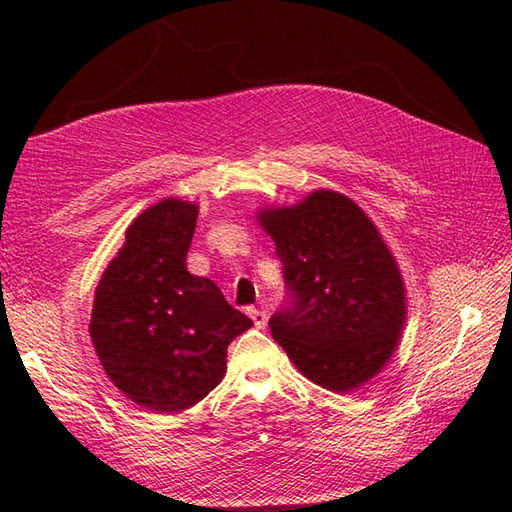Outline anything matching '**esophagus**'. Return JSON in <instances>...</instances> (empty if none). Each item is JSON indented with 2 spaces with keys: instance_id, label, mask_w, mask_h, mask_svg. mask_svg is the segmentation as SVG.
Masks as SVG:
<instances>
[{
  "instance_id": "34e87169",
  "label": "esophagus",
  "mask_w": 512,
  "mask_h": 512,
  "mask_svg": "<svg viewBox=\"0 0 512 512\" xmlns=\"http://www.w3.org/2000/svg\"><path fill=\"white\" fill-rule=\"evenodd\" d=\"M247 314H250V318L254 320V324L258 329H265L267 327V320H269V314L265 312V309H258V307H250L247 309Z\"/></svg>"
}]
</instances>
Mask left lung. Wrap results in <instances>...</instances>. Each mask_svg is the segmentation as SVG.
I'll return each instance as SVG.
<instances>
[{"mask_svg": "<svg viewBox=\"0 0 512 512\" xmlns=\"http://www.w3.org/2000/svg\"><path fill=\"white\" fill-rule=\"evenodd\" d=\"M258 220L288 288L269 320L275 342L322 389L344 393L374 378L406 322L404 280L374 222L331 190L260 211Z\"/></svg>", "mask_w": 512, "mask_h": 512, "instance_id": "obj_1", "label": "left lung"}]
</instances>
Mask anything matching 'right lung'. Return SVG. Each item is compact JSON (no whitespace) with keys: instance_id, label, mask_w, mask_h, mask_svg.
I'll return each instance as SVG.
<instances>
[{"instance_id":"1","label":"right lung","mask_w":512,"mask_h":512,"mask_svg":"<svg viewBox=\"0 0 512 512\" xmlns=\"http://www.w3.org/2000/svg\"><path fill=\"white\" fill-rule=\"evenodd\" d=\"M198 207L164 198L130 224L96 288L89 335L119 391L153 412H181L226 374V350L252 320L185 269Z\"/></svg>"}]
</instances>
